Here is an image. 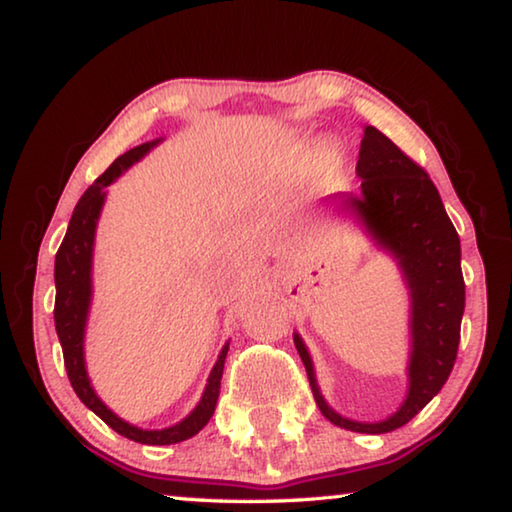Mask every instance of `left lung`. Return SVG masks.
I'll list each match as a JSON object with an SVG mask.
<instances>
[{
	"instance_id": "1",
	"label": "left lung",
	"mask_w": 512,
	"mask_h": 512,
	"mask_svg": "<svg viewBox=\"0 0 512 512\" xmlns=\"http://www.w3.org/2000/svg\"><path fill=\"white\" fill-rule=\"evenodd\" d=\"M356 174L361 177V197H347V207L377 246L395 257L409 287L407 400L379 423L342 418L319 393L315 368L299 333H294V345L308 372L317 407L333 425L352 432L384 434L409 423L441 391L455 365L464 315L460 236L427 172L375 126H365L363 131Z\"/></svg>"
}]
</instances>
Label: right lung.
<instances>
[{
  "label": "right lung",
  "mask_w": 512,
  "mask_h": 512,
  "mask_svg": "<svg viewBox=\"0 0 512 512\" xmlns=\"http://www.w3.org/2000/svg\"><path fill=\"white\" fill-rule=\"evenodd\" d=\"M156 142H144L140 147L126 151L124 156H119L114 163L98 177L91 186L85 190V195L80 197V202L75 204L71 223L64 241L57 250L55 257V329L61 342V352H64V365L71 379L73 391L78 393V398L94 411L98 418H103L114 432H119L121 437L133 439L137 444H149V446H167V444H179L195 437L204 425L209 423V418L216 411L218 393H220V379H223L225 368V356L230 345L223 347L216 365H213L207 388H204L202 400L197 402V407L183 418L181 423L165 427V430H142L131 423L121 421L117 414L105 407L103 400L98 398L91 381L87 377L85 368V329H87V315H89V303H91V259H94V236H96V223L101 216L103 202H105V188L112 181H117L128 167L137 163L151 147H156Z\"/></svg>",
  "instance_id": "1"
}]
</instances>
